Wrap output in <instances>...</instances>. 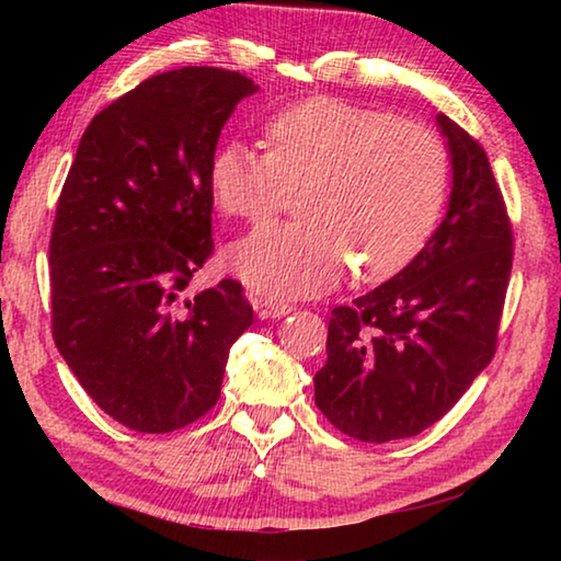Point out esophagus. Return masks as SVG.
Returning a JSON list of instances; mask_svg holds the SVG:
<instances>
[{
    "label": "esophagus",
    "instance_id": "34e87169",
    "mask_svg": "<svg viewBox=\"0 0 561 561\" xmlns=\"http://www.w3.org/2000/svg\"><path fill=\"white\" fill-rule=\"evenodd\" d=\"M252 307H254V311H257L260 319H279V317H287L294 311L291 304L272 301L267 297H252Z\"/></svg>",
    "mask_w": 561,
    "mask_h": 561
}]
</instances>
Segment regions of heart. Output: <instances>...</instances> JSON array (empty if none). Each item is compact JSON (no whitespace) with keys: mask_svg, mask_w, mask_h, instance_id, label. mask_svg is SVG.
<instances>
[{"mask_svg":"<svg viewBox=\"0 0 561 561\" xmlns=\"http://www.w3.org/2000/svg\"><path fill=\"white\" fill-rule=\"evenodd\" d=\"M267 153L217 150L210 190L240 220H267L304 190V220L270 222L237 240L227 264L247 287L299 299L336 287L351 264L366 279L405 267L428 240L448 183L440 140L417 123L339 99L289 106L264 126Z\"/></svg>","mask_w":561,"mask_h":561,"instance_id":"obj_1","label":"heart"}]
</instances>
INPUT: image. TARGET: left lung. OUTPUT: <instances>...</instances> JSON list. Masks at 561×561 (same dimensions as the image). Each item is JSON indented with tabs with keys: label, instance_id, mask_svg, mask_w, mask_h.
I'll return each instance as SVG.
<instances>
[{
	"label": "left lung",
	"instance_id": "left-lung-1",
	"mask_svg": "<svg viewBox=\"0 0 561 561\" xmlns=\"http://www.w3.org/2000/svg\"><path fill=\"white\" fill-rule=\"evenodd\" d=\"M450 197L438 230L381 287L331 311L314 401L364 443L431 428L490 364L512 270V227L490 160L445 113Z\"/></svg>",
	"mask_w": 561,
	"mask_h": 561
}]
</instances>
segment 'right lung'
Here are the masks:
<instances>
[{
    "instance_id": "obj_1",
    "label": "right lung",
    "mask_w": 561,
    "mask_h": 561,
    "mask_svg": "<svg viewBox=\"0 0 561 561\" xmlns=\"http://www.w3.org/2000/svg\"><path fill=\"white\" fill-rule=\"evenodd\" d=\"M247 76L185 66L150 76L83 130L49 244L51 329L101 411L170 433L220 398L252 307L242 284L185 297L213 254L210 165Z\"/></svg>"
}]
</instances>
